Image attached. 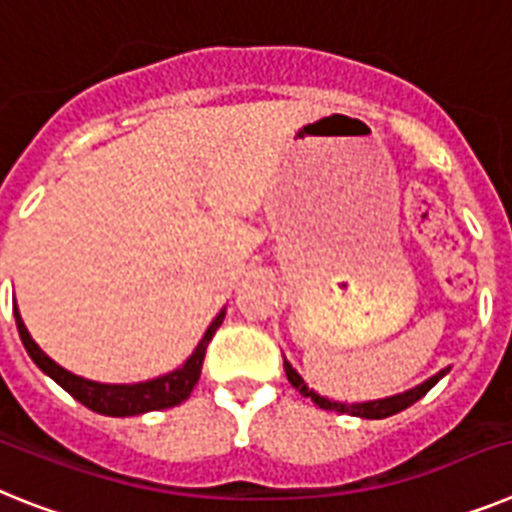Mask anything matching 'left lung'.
I'll use <instances>...</instances> for the list:
<instances>
[{
	"mask_svg": "<svg viewBox=\"0 0 512 512\" xmlns=\"http://www.w3.org/2000/svg\"><path fill=\"white\" fill-rule=\"evenodd\" d=\"M283 369H286V377H289V382L294 385L299 393L304 395V398H312V401L320 406V409L325 411H338V414H351V416H362V419H385V416H393L398 414V411L409 409V406H414L422 395H427L429 390L435 388L437 382L442 380V377L448 375V369H440L435 377H429V380H424L422 385H416V388L406 390V393H398V395H390V398H380V401H364V403H341V401H330V398H325V395L315 393V390L309 388L307 382L302 380V375L296 372L294 367H291L286 359H283Z\"/></svg>",
	"mask_w": 512,
	"mask_h": 512,
	"instance_id": "left-lung-1",
	"label": "left lung"
}]
</instances>
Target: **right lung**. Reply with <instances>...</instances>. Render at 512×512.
Segmentation results:
<instances>
[{
	"mask_svg": "<svg viewBox=\"0 0 512 512\" xmlns=\"http://www.w3.org/2000/svg\"><path fill=\"white\" fill-rule=\"evenodd\" d=\"M223 317H226V309H221L216 320L210 322L205 336L200 338V343H197V349L192 351L190 359L179 369L169 372V375H161L156 380L135 382V385H106V382H93L85 380V377L72 375L64 367H59L54 359H49L44 351L38 349V343L30 338L28 328H25L23 317H20L15 304L17 333H20V341H23L30 359L38 364L41 372H46L57 385H62L75 401H80L90 411H96V414L103 416H137L148 414V411L171 409V406H179L182 401H187L192 390H195L197 380H200V372H203L205 349H208L210 338L216 336Z\"/></svg>",
	"mask_w": 512,
	"mask_h": 512,
	"instance_id": "1",
	"label": "right lung"
}]
</instances>
